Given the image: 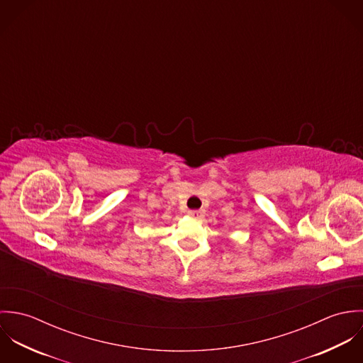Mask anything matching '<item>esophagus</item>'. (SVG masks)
<instances>
[{
  "instance_id": "obj_1",
  "label": "esophagus",
  "mask_w": 363,
  "mask_h": 363,
  "mask_svg": "<svg viewBox=\"0 0 363 363\" xmlns=\"http://www.w3.org/2000/svg\"><path fill=\"white\" fill-rule=\"evenodd\" d=\"M189 216H191L193 219H203L206 216V211H203V209L189 211Z\"/></svg>"
}]
</instances>
